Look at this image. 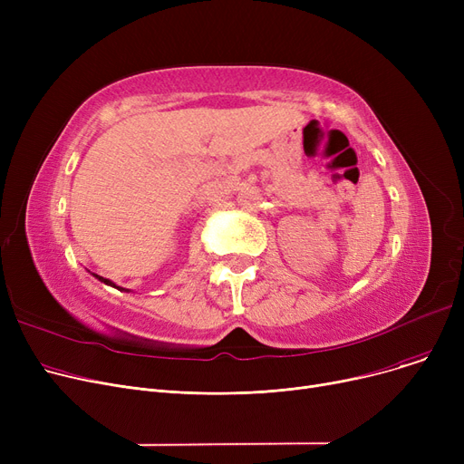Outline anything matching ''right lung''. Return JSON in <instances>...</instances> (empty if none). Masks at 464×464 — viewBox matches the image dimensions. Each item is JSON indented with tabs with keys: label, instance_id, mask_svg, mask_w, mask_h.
Wrapping results in <instances>:
<instances>
[{
	"label": "right lung",
	"instance_id": "add662e5",
	"mask_svg": "<svg viewBox=\"0 0 464 464\" xmlns=\"http://www.w3.org/2000/svg\"><path fill=\"white\" fill-rule=\"evenodd\" d=\"M97 280H102L103 284H107V285H112V287H116V289H120V291H124V287H120V285H116V284H112L109 278H103V276H100V275H93ZM128 291V289H126Z\"/></svg>",
	"mask_w": 464,
	"mask_h": 464
}]
</instances>
